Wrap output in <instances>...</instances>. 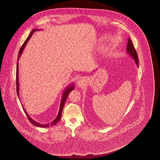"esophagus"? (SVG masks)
I'll use <instances>...</instances> for the list:
<instances>
[{"label":"esophagus","mask_w":160,"mask_h":160,"mask_svg":"<svg viewBox=\"0 0 160 160\" xmlns=\"http://www.w3.org/2000/svg\"><path fill=\"white\" fill-rule=\"evenodd\" d=\"M85 79L84 77H79L78 79H77V84L79 85V86H82V85L83 84V83H84V82H85Z\"/></svg>","instance_id":"1"}]
</instances>
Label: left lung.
Masks as SVG:
<instances>
[{"instance_id":"1","label":"left lung","mask_w":160,"mask_h":160,"mask_svg":"<svg viewBox=\"0 0 160 160\" xmlns=\"http://www.w3.org/2000/svg\"><path fill=\"white\" fill-rule=\"evenodd\" d=\"M126 50L128 54L130 55L133 59L134 60V61L136 62V65L138 67V55L136 51V49L133 46L132 41H131V39L129 38L128 39V42L127 44V48H126Z\"/></svg>"}]
</instances>
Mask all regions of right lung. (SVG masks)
Returning a JSON list of instances; mask_svg holds the SVG:
<instances>
[{"label": "right lung", "instance_id": "1", "mask_svg": "<svg viewBox=\"0 0 160 160\" xmlns=\"http://www.w3.org/2000/svg\"><path fill=\"white\" fill-rule=\"evenodd\" d=\"M38 30V29H34V30H33L31 32V33L30 34V35H29V36L27 37L26 40L24 42V43L23 44L21 48H20V50H19V54H18V61L19 60V58L21 57V55H22L23 51L24 50V48H25V46H26V44H27L28 41L30 40V38L31 37V36L32 35V34H33L34 32ZM18 65H19V64H18V62L17 65V77H16V80H17V92L18 96L19 97V78H18V72H19L18 69H19V67H18ZM74 85L73 83L72 84V85H68V86L66 87V88H65L64 91L63 92L61 102V104H60V108H59V112H58V116H57V117L55 118V119L52 122H51L50 123H48V124H41L40 123L35 121L34 119H32L30 117L28 116V114H27V112H26V110L24 109L23 106H22V107H23V109L24 110V112L26 113L27 118H28V120L30 121V122L32 125H35V126H37V127H42V128H48V127H50V126H52V125H55V124H57V123L58 122V121L61 119V118L62 112V111H63V109L64 105H65V102H66V99L68 98V94H70V92H72V90H74Z\"/></svg>", "mask_w": 160, "mask_h": 160}]
</instances>
